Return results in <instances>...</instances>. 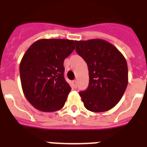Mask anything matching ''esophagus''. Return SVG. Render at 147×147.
<instances>
[{
	"label": "esophagus",
	"mask_w": 147,
	"mask_h": 147,
	"mask_svg": "<svg viewBox=\"0 0 147 147\" xmlns=\"http://www.w3.org/2000/svg\"><path fill=\"white\" fill-rule=\"evenodd\" d=\"M71 83H72V85H73L74 88H76V86H77V81L76 80H73L72 82H71Z\"/></svg>",
	"instance_id": "1"
}]
</instances>
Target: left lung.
<instances>
[{
	"label": "left lung",
	"mask_w": 147,
	"mask_h": 147,
	"mask_svg": "<svg viewBox=\"0 0 147 147\" xmlns=\"http://www.w3.org/2000/svg\"><path fill=\"white\" fill-rule=\"evenodd\" d=\"M76 50L88 68L89 85L79 92L84 106L92 112H105L120 101L128 84V69L123 54L100 39L75 41Z\"/></svg>",
	"instance_id": "left-lung-1"
}]
</instances>
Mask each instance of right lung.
<instances>
[{
	"label": "right lung",
	"mask_w": 147,
	"mask_h": 147,
	"mask_svg": "<svg viewBox=\"0 0 147 147\" xmlns=\"http://www.w3.org/2000/svg\"><path fill=\"white\" fill-rule=\"evenodd\" d=\"M75 49L73 40L42 39L26 50L20 64L22 89L29 102L44 112L62 109L71 91L63 62Z\"/></svg>",
	"instance_id": "obj_1"
}]
</instances>
